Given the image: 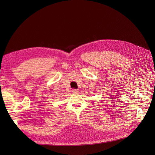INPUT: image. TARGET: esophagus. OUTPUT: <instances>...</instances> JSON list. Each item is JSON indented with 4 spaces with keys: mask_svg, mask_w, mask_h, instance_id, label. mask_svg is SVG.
<instances>
[{
    "mask_svg": "<svg viewBox=\"0 0 155 155\" xmlns=\"http://www.w3.org/2000/svg\"><path fill=\"white\" fill-rule=\"evenodd\" d=\"M72 93H77L78 92V91L77 90V89H72Z\"/></svg>",
    "mask_w": 155,
    "mask_h": 155,
    "instance_id": "esophagus-1",
    "label": "esophagus"
}]
</instances>
